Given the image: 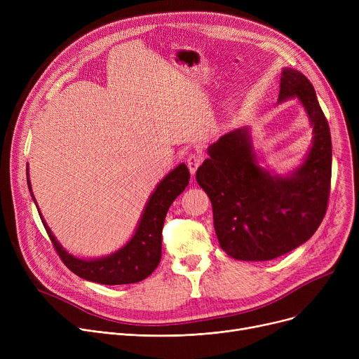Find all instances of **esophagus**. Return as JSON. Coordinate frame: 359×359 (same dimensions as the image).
Here are the masks:
<instances>
[{
  "label": "esophagus",
  "instance_id": "34e87169",
  "mask_svg": "<svg viewBox=\"0 0 359 359\" xmlns=\"http://www.w3.org/2000/svg\"><path fill=\"white\" fill-rule=\"evenodd\" d=\"M202 161H203V156L199 153H192L189 157H187V167H189L192 175L196 173V170Z\"/></svg>",
  "mask_w": 359,
  "mask_h": 359
}]
</instances>
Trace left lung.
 I'll use <instances>...</instances> for the list:
<instances>
[{
    "label": "left lung",
    "instance_id": "8db88e82",
    "mask_svg": "<svg viewBox=\"0 0 359 359\" xmlns=\"http://www.w3.org/2000/svg\"><path fill=\"white\" fill-rule=\"evenodd\" d=\"M298 97L310 118V153L290 177L265 172L253 153L246 128L222 135L208 148L196 182L210 196L221 249L238 260H272L306 243L322 224L329 203L332 138L313 84L285 68L279 97Z\"/></svg>",
    "mask_w": 359,
    "mask_h": 359
}]
</instances>
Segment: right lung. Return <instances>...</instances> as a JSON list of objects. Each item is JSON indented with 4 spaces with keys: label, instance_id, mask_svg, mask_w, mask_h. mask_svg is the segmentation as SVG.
<instances>
[{
    "label": "right lung",
    "instance_id": "1",
    "mask_svg": "<svg viewBox=\"0 0 359 359\" xmlns=\"http://www.w3.org/2000/svg\"><path fill=\"white\" fill-rule=\"evenodd\" d=\"M189 179L191 173L186 164H180L173 172H170L151 195L134 237L121 250L102 259L83 260L68 255L53 237L42 215H39L56 253L71 272L103 285L135 284L149 276L158 266L161 259V231L167 211L173 201L184 191ZM27 184L32 191L29 177ZM32 198L34 199L33 194Z\"/></svg>",
    "mask_w": 359,
    "mask_h": 359
}]
</instances>
